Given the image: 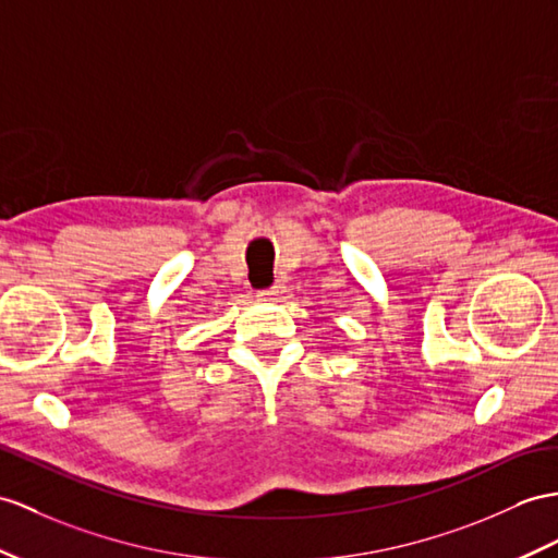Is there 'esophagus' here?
Masks as SVG:
<instances>
[{
  "label": "esophagus",
  "instance_id": "obj_1",
  "mask_svg": "<svg viewBox=\"0 0 558 558\" xmlns=\"http://www.w3.org/2000/svg\"><path fill=\"white\" fill-rule=\"evenodd\" d=\"M281 287H279V283H275V287H271V289H267V291H260V295L263 298H277L281 291H279Z\"/></svg>",
  "mask_w": 558,
  "mask_h": 558
}]
</instances>
